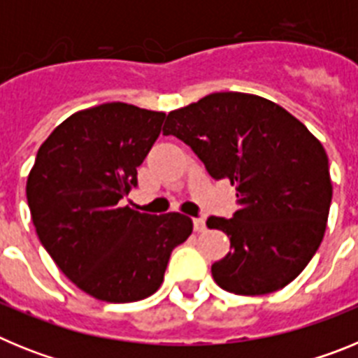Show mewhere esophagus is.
I'll return each mask as SVG.
<instances>
[{"label":"esophagus","instance_id":"1","mask_svg":"<svg viewBox=\"0 0 358 358\" xmlns=\"http://www.w3.org/2000/svg\"><path fill=\"white\" fill-rule=\"evenodd\" d=\"M194 229L197 233H204L206 231V222H204V218H194Z\"/></svg>","mask_w":358,"mask_h":358}]
</instances>
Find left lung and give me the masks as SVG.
<instances>
[{
    "label": "left lung",
    "instance_id": "obj_1",
    "mask_svg": "<svg viewBox=\"0 0 358 358\" xmlns=\"http://www.w3.org/2000/svg\"><path fill=\"white\" fill-rule=\"evenodd\" d=\"M163 134L189 145L211 177L236 188L233 218L206 222L231 242L211 265L217 285L262 296L296 280L327 231L334 188L321 141L278 103L233 91L169 113Z\"/></svg>",
    "mask_w": 358,
    "mask_h": 358
}]
</instances>
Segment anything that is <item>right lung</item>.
<instances>
[{"label":"right lung","instance_id":"add662e5","mask_svg":"<svg viewBox=\"0 0 358 358\" xmlns=\"http://www.w3.org/2000/svg\"><path fill=\"white\" fill-rule=\"evenodd\" d=\"M164 113L123 102L78 110L55 127L28 173L31 222L80 290L107 303L140 301L163 283L173 248L192 231L182 213H140L120 201L138 185Z\"/></svg>","mask_w":358,"mask_h":358}]
</instances>
